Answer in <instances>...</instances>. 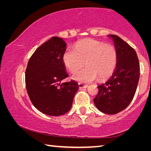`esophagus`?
<instances>
[{
	"instance_id": "obj_1",
	"label": "esophagus",
	"mask_w": 151,
	"mask_h": 151,
	"mask_svg": "<svg viewBox=\"0 0 151 151\" xmlns=\"http://www.w3.org/2000/svg\"><path fill=\"white\" fill-rule=\"evenodd\" d=\"M78 87L80 88H86L88 87V85H83V84H81V83H78Z\"/></svg>"
}]
</instances>
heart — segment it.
Wrapping results in <instances>:
<instances>
[{
  "mask_svg": "<svg viewBox=\"0 0 151 151\" xmlns=\"http://www.w3.org/2000/svg\"><path fill=\"white\" fill-rule=\"evenodd\" d=\"M64 65L70 73L86 66L73 76L75 81L89 83L99 77L109 78L115 69L118 55L115 47L94 39H84L77 42L75 49L67 48L63 56Z\"/></svg>",
  "mask_w": 151,
  "mask_h": 151,
  "instance_id": "1",
  "label": "heart"
}]
</instances>
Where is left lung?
<instances>
[{"mask_svg":"<svg viewBox=\"0 0 151 151\" xmlns=\"http://www.w3.org/2000/svg\"><path fill=\"white\" fill-rule=\"evenodd\" d=\"M109 37L114 42L118 60L109 80L98 85L99 93L93 101L102 112L114 114L126 109L133 99L139 83L140 66L133 48L118 36Z\"/></svg>","mask_w":151,"mask_h":151,"instance_id":"left-lung-1","label":"left lung"}]
</instances>
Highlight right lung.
<instances>
[{
	"instance_id": "add662e5",
	"label": "right lung",
	"mask_w": 151,
	"mask_h": 151,
	"mask_svg": "<svg viewBox=\"0 0 151 151\" xmlns=\"http://www.w3.org/2000/svg\"><path fill=\"white\" fill-rule=\"evenodd\" d=\"M66 44L54 37L35 51L25 72L28 94L36 109L50 116H60L69 111L78 85L75 81L63 82L68 77L63 56Z\"/></svg>"
}]
</instances>
